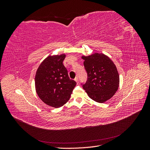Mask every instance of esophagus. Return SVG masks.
<instances>
[{
  "mask_svg": "<svg viewBox=\"0 0 150 150\" xmlns=\"http://www.w3.org/2000/svg\"><path fill=\"white\" fill-rule=\"evenodd\" d=\"M74 81H76L77 83H78V77H76V78L74 79Z\"/></svg>",
  "mask_w": 150,
  "mask_h": 150,
  "instance_id": "obj_1",
  "label": "esophagus"
}]
</instances>
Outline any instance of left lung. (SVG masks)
<instances>
[{
  "label": "left lung",
  "mask_w": 150,
  "mask_h": 150,
  "mask_svg": "<svg viewBox=\"0 0 150 150\" xmlns=\"http://www.w3.org/2000/svg\"><path fill=\"white\" fill-rule=\"evenodd\" d=\"M88 74V80L83 85L88 96L94 101L103 103L111 99L117 91L120 76L116 65L103 53L95 52L81 57Z\"/></svg>",
  "instance_id": "obj_1"
}]
</instances>
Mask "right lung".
<instances>
[{
    "instance_id": "1",
    "label": "right lung",
    "mask_w": 150,
    "mask_h": 150,
    "mask_svg": "<svg viewBox=\"0 0 150 150\" xmlns=\"http://www.w3.org/2000/svg\"><path fill=\"white\" fill-rule=\"evenodd\" d=\"M64 54L49 56L40 63L35 76L36 93L47 105L60 108L70 99L76 83L70 79L63 65Z\"/></svg>"
}]
</instances>
